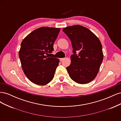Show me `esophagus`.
I'll return each instance as SVG.
<instances>
[{
    "label": "esophagus",
    "instance_id": "obj_1",
    "mask_svg": "<svg viewBox=\"0 0 121 121\" xmlns=\"http://www.w3.org/2000/svg\"><path fill=\"white\" fill-rule=\"evenodd\" d=\"M64 60H65V58H60V61H63Z\"/></svg>",
    "mask_w": 121,
    "mask_h": 121
}]
</instances>
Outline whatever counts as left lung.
I'll use <instances>...</instances> for the list:
<instances>
[{
  "mask_svg": "<svg viewBox=\"0 0 121 121\" xmlns=\"http://www.w3.org/2000/svg\"><path fill=\"white\" fill-rule=\"evenodd\" d=\"M63 31L71 40L73 49L71 64L67 67L70 78L81 84L93 81L104 58L99 39L88 29L79 25L64 28Z\"/></svg>",
  "mask_w": 121,
  "mask_h": 121,
  "instance_id": "left-lung-1",
  "label": "left lung"
}]
</instances>
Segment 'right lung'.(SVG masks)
<instances>
[{"instance_id": "add662e5", "label": "right lung", "mask_w": 121, "mask_h": 121, "mask_svg": "<svg viewBox=\"0 0 121 121\" xmlns=\"http://www.w3.org/2000/svg\"><path fill=\"white\" fill-rule=\"evenodd\" d=\"M60 28L42 27L28 35L21 43L19 52L22 67L28 79L45 85L53 79L60 60L49 57Z\"/></svg>"}]
</instances>
